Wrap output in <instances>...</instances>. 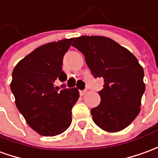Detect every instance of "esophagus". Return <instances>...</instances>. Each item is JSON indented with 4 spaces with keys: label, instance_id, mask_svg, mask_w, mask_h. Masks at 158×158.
<instances>
[{
    "label": "esophagus",
    "instance_id": "obj_1",
    "mask_svg": "<svg viewBox=\"0 0 158 158\" xmlns=\"http://www.w3.org/2000/svg\"><path fill=\"white\" fill-rule=\"evenodd\" d=\"M87 90H79V94H80V96H84V95L86 94Z\"/></svg>",
    "mask_w": 158,
    "mask_h": 158
}]
</instances>
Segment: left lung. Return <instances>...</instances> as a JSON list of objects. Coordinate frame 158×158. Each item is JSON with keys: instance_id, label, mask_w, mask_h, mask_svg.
<instances>
[{"instance_id": "obj_1", "label": "left lung", "mask_w": 158, "mask_h": 158, "mask_svg": "<svg viewBox=\"0 0 158 158\" xmlns=\"http://www.w3.org/2000/svg\"><path fill=\"white\" fill-rule=\"evenodd\" d=\"M73 41L95 78L104 82L99 91L101 102L90 110L95 124L110 133L125 129L140 111L145 90L143 68L127 48L111 38L81 36Z\"/></svg>"}]
</instances>
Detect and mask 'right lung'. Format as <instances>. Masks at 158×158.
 I'll return each mask as SVG.
<instances>
[{"label":"right lung","mask_w":158,"mask_h":158,"mask_svg":"<svg viewBox=\"0 0 158 158\" xmlns=\"http://www.w3.org/2000/svg\"><path fill=\"white\" fill-rule=\"evenodd\" d=\"M73 38L44 44L15 66L10 84L19 111L31 128L42 136H56L71 125L72 108L79 98L77 88L56 90L54 83L63 82L65 53Z\"/></svg>","instance_id":"obj_1"}]
</instances>
